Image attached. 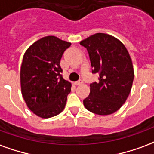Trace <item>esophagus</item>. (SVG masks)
<instances>
[{
  "label": "esophagus",
  "instance_id": "34e87169",
  "mask_svg": "<svg viewBox=\"0 0 154 154\" xmlns=\"http://www.w3.org/2000/svg\"><path fill=\"white\" fill-rule=\"evenodd\" d=\"M82 84H83V81H82V80H79V81L75 82V85H76V86H78V85H81Z\"/></svg>",
  "mask_w": 154,
  "mask_h": 154
}]
</instances>
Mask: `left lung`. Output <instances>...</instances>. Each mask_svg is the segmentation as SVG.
<instances>
[{"mask_svg":"<svg viewBox=\"0 0 154 154\" xmlns=\"http://www.w3.org/2000/svg\"><path fill=\"white\" fill-rule=\"evenodd\" d=\"M87 48L93 73L99 81L90 85V94L84 100L85 108L100 116L118 111L127 99L134 80V67L126 48L118 39L97 32L82 40Z\"/></svg>","mask_w":154,"mask_h":154,"instance_id":"8db88e82","label":"left lung"}]
</instances>
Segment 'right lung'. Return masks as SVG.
Instances as JSON below:
<instances>
[{
    "label": "right lung",
    "instance_id": "1",
    "mask_svg": "<svg viewBox=\"0 0 154 154\" xmlns=\"http://www.w3.org/2000/svg\"><path fill=\"white\" fill-rule=\"evenodd\" d=\"M70 45L55 36H47L24 52L20 68L21 94L29 109L38 117L55 116L66 106L71 83L62 77L60 61Z\"/></svg>",
    "mask_w": 154,
    "mask_h": 154
}]
</instances>
